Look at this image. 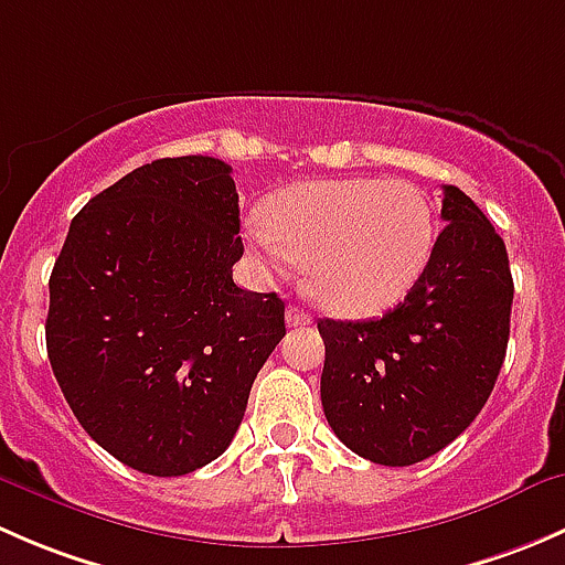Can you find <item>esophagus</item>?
<instances>
[{"label":"esophagus","instance_id":"esophagus-1","mask_svg":"<svg viewBox=\"0 0 565 565\" xmlns=\"http://www.w3.org/2000/svg\"><path fill=\"white\" fill-rule=\"evenodd\" d=\"M287 324L289 328H303V324H311V315L303 311L300 306H289L287 309Z\"/></svg>","mask_w":565,"mask_h":565}]
</instances>
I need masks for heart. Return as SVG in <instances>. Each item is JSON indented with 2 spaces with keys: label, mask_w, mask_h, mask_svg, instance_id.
Returning a JSON list of instances; mask_svg holds the SVG:
<instances>
[{
  "label": "heart",
  "mask_w": 565,
  "mask_h": 565,
  "mask_svg": "<svg viewBox=\"0 0 565 565\" xmlns=\"http://www.w3.org/2000/svg\"><path fill=\"white\" fill-rule=\"evenodd\" d=\"M435 243L424 191L404 180L303 182L273 196L248 226V246L270 273L309 265L311 295L347 317H372L418 281Z\"/></svg>",
  "instance_id": "1"
}]
</instances>
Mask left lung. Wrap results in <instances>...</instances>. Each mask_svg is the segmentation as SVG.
Segmentation results:
<instances>
[{"mask_svg": "<svg viewBox=\"0 0 565 565\" xmlns=\"http://www.w3.org/2000/svg\"><path fill=\"white\" fill-rule=\"evenodd\" d=\"M443 232L407 298L380 319H319L324 418L374 465L407 467L476 420L509 347L503 237L457 185L443 188Z\"/></svg>", "mask_w": 565, "mask_h": 565, "instance_id": "1", "label": "left lung"}]
</instances>
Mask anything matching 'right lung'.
<instances>
[{"label": "right lung", "instance_id": "add662e5", "mask_svg": "<svg viewBox=\"0 0 565 565\" xmlns=\"http://www.w3.org/2000/svg\"><path fill=\"white\" fill-rule=\"evenodd\" d=\"M232 167L161 158L89 199L49 278L45 347L73 415L114 459L185 476L218 459L284 339V300L232 281Z\"/></svg>", "mask_w": 565, "mask_h": 565}]
</instances>
